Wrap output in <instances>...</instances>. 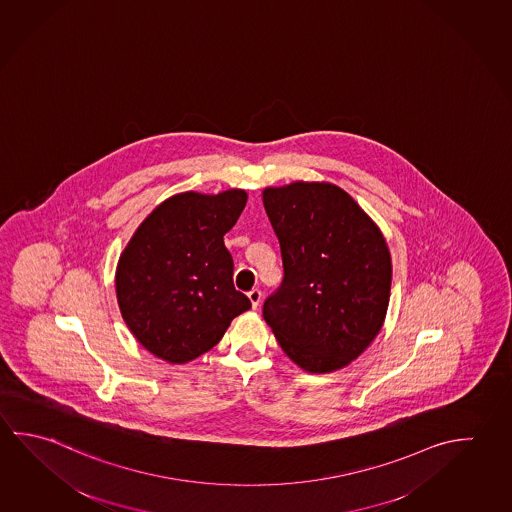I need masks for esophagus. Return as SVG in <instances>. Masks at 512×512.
<instances>
[{
	"instance_id": "1",
	"label": "esophagus",
	"mask_w": 512,
	"mask_h": 512,
	"mask_svg": "<svg viewBox=\"0 0 512 512\" xmlns=\"http://www.w3.org/2000/svg\"><path fill=\"white\" fill-rule=\"evenodd\" d=\"M248 298H250V302H252L253 309H257V307H259L260 304V298H262V293H260V289H257V287H255V289H252V291L248 293Z\"/></svg>"
}]
</instances>
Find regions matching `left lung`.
<instances>
[{
    "label": "left lung",
    "mask_w": 512,
    "mask_h": 512,
    "mask_svg": "<svg viewBox=\"0 0 512 512\" xmlns=\"http://www.w3.org/2000/svg\"><path fill=\"white\" fill-rule=\"evenodd\" d=\"M284 280L262 316L305 372L347 367L385 323L392 257L379 226L338 185L293 181L262 190Z\"/></svg>",
    "instance_id": "8db88e82"
}]
</instances>
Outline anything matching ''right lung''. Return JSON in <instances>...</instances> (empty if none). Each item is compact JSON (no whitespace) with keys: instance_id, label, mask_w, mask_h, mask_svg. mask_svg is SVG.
<instances>
[{"instance_id":"1","label":"right lung","mask_w":512,"mask_h":512,"mask_svg":"<svg viewBox=\"0 0 512 512\" xmlns=\"http://www.w3.org/2000/svg\"><path fill=\"white\" fill-rule=\"evenodd\" d=\"M246 201L243 189L181 192L154 208L129 239L115 273L118 307L156 358H198L252 307L234 287V260L225 246Z\"/></svg>"}]
</instances>
